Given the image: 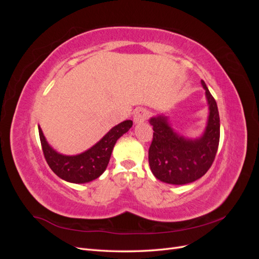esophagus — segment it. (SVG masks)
<instances>
[{
	"mask_svg": "<svg viewBox=\"0 0 259 259\" xmlns=\"http://www.w3.org/2000/svg\"><path fill=\"white\" fill-rule=\"evenodd\" d=\"M149 115V111L145 108H139L136 110V112L134 113V122L135 124H140V123H144L147 117Z\"/></svg>",
	"mask_w": 259,
	"mask_h": 259,
	"instance_id": "34e87169",
	"label": "esophagus"
}]
</instances>
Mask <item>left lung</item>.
I'll use <instances>...</instances> for the list:
<instances>
[{
    "mask_svg": "<svg viewBox=\"0 0 259 259\" xmlns=\"http://www.w3.org/2000/svg\"><path fill=\"white\" fill-rule=\"evenodd\" d=\"M208 116L202 135L188 138L177 133L169 123L166 113L150 117L153 140L149 148V165L152 174L163 183L186 185L204 175L214 162L221 135L217 104L204 81Z\"/></svg>",
    "mask_w": 259,
    "mask_h": 259,
    "instance_id": "8db88e82",
    "label": "left lung"
}]
</instances>
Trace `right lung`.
I'll list each match as a JSON object with an SVG mask.
<instances>
[{
  "label": "right lung",
  "mask_w": 259,
  "mask_h": 259,
  "mask_svg": "<svg viewBox=\"0 0 259 259\" xmlns=\"http://www.w3.org/2000/svg\"><path fill=\"white\" fill-rule=\"evenodd\" d=\"M133 126L126 120L115 125L98 143L88 150L74 155L59 153L48 143L38 125V134L45 160L59 178L72 184H85L98 178L106 170L116 140Z\"/></svg>",
  "instance_id": "1"
}]
</instances>
